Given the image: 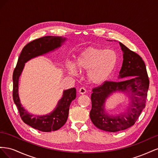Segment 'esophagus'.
I'll use <instances>...</instances> for the list:
<instances>
[{"instance_id": "1", "label": "esophagus", "mask_w": 158, "mask_h": 158, "mask_svg": "<svg viewBox=\"0 0 158 158\" xmlns=\"http://www.w3.org/2000/svg\"><path fill=\"white\" fill-rule=\"evenodd\" d=\"M79 93L80 94H84L86 93V89H85L84 88H80L79 89Z\"/></svg>"}]
</instances>
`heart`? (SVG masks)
Here are the masks:
<instances>
[{"label": "heart", "instance_id": "heart-1", "mask_svg": "<svg viewBox=\"0 0 158 158\" xmlns=\"http://www.w3.org/2000/svg\"><path fill=\"white\" fill-rule=\"evenodd\" d=\"M117 62L116 52L111 49L89 47L82 51L76 57L74 67L79 72H88L89 82L101 84L110 77ZM73 66H69V72L74 74Z\"/></svg>", "mask_w": 158, "mask_h": 158}]
</instances>
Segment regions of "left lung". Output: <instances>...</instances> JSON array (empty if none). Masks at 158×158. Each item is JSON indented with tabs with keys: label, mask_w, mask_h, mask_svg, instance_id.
I'll list each match as a JSON object with an SVG mask.
<instances>
[{
	"label": "left lung",
	"mask_w": 158,
	"mask_h": 158,
	"mask_svg": "<svg viewBox=\"0 0 158 158\" xmlns=\"http://www.w3.org/2000/svg\"><path fill=\"white\" fill-rule=\"evenodd\" d=\"M119 44L123 51V62L118 78L126 80L118 82L106 81L102 85L94 88L91 95V121L98 128L111 132L125 130L135 125L146 107L150 84L146 64L141 56L121 43ZM117 90L131 94V106L125 114L108 116L104 111V102L109 95Z\"/></svg>",
	"instance_id": "1"
}]
</instances>
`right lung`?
<instances>
[{
  "mask_svg": "<svg viewBox=\"0 0 158 158\" xmlns=\"http://www.w3.org/2000/svg\"><path fill=\"white\" fill-rule=\"evenodd\" d=\"M65 40V38L61 37L45 36L28 43L22 50L16 66L13 72L12 95L20 116L27 125L42 132L57 131L64 125L68 118L70 105L76 96V88H73L64 91L63 98L60 99L53 112L47 115L34 116L28 113L22 107L20 102L18 92L19 77L24 66V63L27 60L58 48Z\"/></svg>",
  "mask_w": 158,
  "mask_h": 158,
  "instance_id": "1",
  "label": "right lung"
}]
</instances>
